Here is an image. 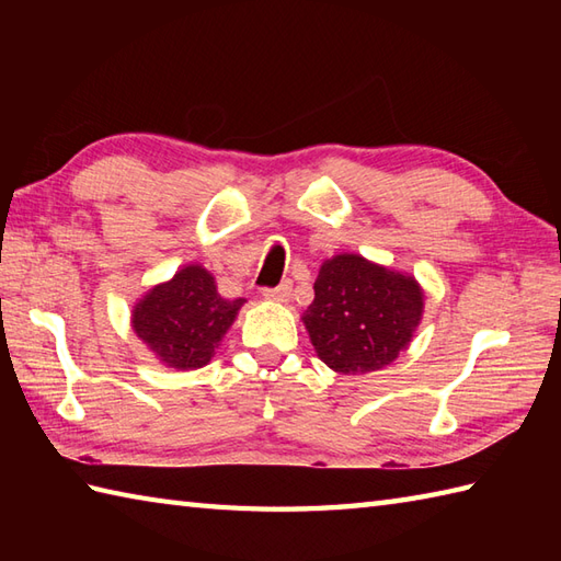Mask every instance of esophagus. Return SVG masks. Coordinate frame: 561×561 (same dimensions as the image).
Returning a JSON list of instances; mask_svg holds the SVG:
<instances>
[{
	"label": "esophagus",
	"instance_id": "esophagus-1",
	"mask_svg": "<svg viewBox=\"0 0 561 561\" xmlns=\"http://www.w3.org/2000/svg\"><path fill=\"white\" fill-rule=\"evenodd\" d=\"M262 296H265V299H270V301H289L291 282L287 279V282H282L279 287H274V289H262Z\"/></svg>",
	"mask_w": 561,
	"mask_h": 561
}]
</instances>
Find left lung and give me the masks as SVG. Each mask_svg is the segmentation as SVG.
Listing matches in <instances>:
<instances>
[{
    "label": "left lung",
    "mask_w": 561,
    "mask_h": 561,
    "mask_svg": "<svg viewBox=\"0 0 561 561\" xmlns=\"http://www.w3.org/2000/svg\"><path fill=\"white\" fill-rule=\"evenodd\" d=\"M316 299L301 316L320 362L337 374H368L410 347L424 313V291L400 274L354 253L323 262Z\"/></svg>",
    "instance_id": "8db88e82"
}]
</instances>
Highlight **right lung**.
I'll use <instances>...</instances> for the list:
<instances>
[{"instance_id":"obj_1","label":"right lung","mask_w":561,"mask_h":561,"mask_svg":"<svg viewBox=\"0 0 561 561\" xmlns=\"http://www.w3.org/2000/svg\"><path fill=\"white\" fill-rule=\"evenodd\" d=\"M245 299H224L202 265H185L133 308V330L157 359L175 371L207 366Z\"/></svg>"}]
</instances>
